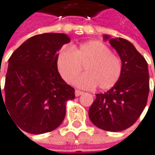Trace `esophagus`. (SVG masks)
Wrapping results in <instances>:
<instances>
[{
    "label": "esophagus",
    "instance_id": "esophagus-1",
    "mask_svg": "<svg viewBox=\"0 0 155 155\" xmlns=\"http://www.w3.org/2000/svg\"><path fill=\"white\" fill-rule=\"evenodd\" d=\"M84 94V92L83 91H80L78 89H76L75 90V95L76 96H80L81 94Z\"/></svg>",
    "mask_w": 155,
    "mask_h": 155
}]
</instances>
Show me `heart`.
<instances>
[{"mask_svg": "<svg viewBox=\"0 0 155 155\" xmlns=\"http://www.w3.org/2000/svg\"><path fill=\"white\" fill-rule=\"evenodd\" d=\"M60 74L67 84H73L83 71L77 84L85 88L98 85L100 89L113 88L122 74V62L105 44L91 40L77 48H62L56 58Z\"/></svg>", "mask_w": 155, "mask_h": 155, "instance_id": "heart-1", "label": "heart"}]
</instances>
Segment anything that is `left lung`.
<instances>
[{"label":"left lung","mask_w":155,"mask_h":155,"mask_svg":"<svg viewBox=\"0 0 155 155\" xmlns=\"http://www.w3.org/2000/svg\"><path fill=\"white\" fill-rule=\"evenodd\" d=\"M108 39L122 62L118 83L104 94H96L88 110L89 119L97 127L120 132L133 126L146 106L149 93V74L144 57L133 44L122 38Z\"/></svg>","instance_id":"8db88e82"}]
</instances>
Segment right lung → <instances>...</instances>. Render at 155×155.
Returning a JSON list of instances; mask_svg holds the SVG:
<instances>
[{
    "mask_svg": "<svg viewBox=\"0 0 155 155\" xmlns=\"http://www.w3.org/2000/svg\"><path fill=\"white\" fill-rule=\"evenodd\" d=\"M68 42L64 34L37 35L8 60L1 104L26 133L42 134L57 128L66 116L67 102L75 99L74 88L64 82L56 66L57 51Z\"/></svg>",
    "mask_w": 155,
    "mask_h": 155,
    "instance_id": "right-lung-1",
    "label": "right lung"
}]
</instances>
